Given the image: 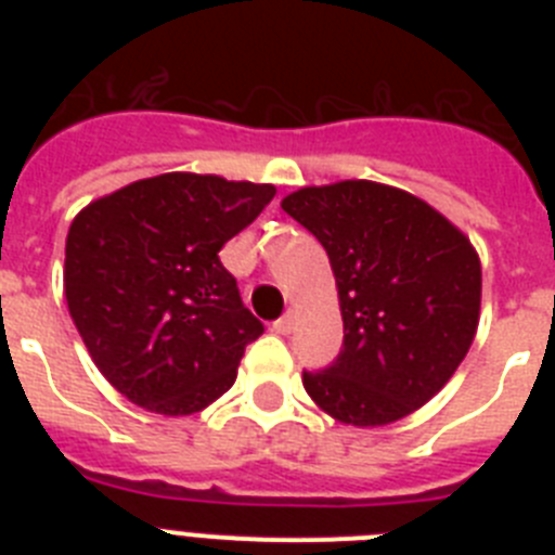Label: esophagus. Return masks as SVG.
Wrapping results in <instances>:
<instances>
[{
  "label": "esophagus",
  "mask_w": 555,
  "mask_h": 555,
  "mask_svg": "<svg viewBox=\"0 0 555 555\" xmlns=\"http://www.w3.org/2000/svg\"><path fill=\"white\" fill-rule=\"evenodd\" d=\"M272 327H274V333H281V336H288V333L294 331V313H292V311H288V313H283L281 320L274 322Z\"/></svg>",
  "instance_id": "obj_1"
}]
</instances>
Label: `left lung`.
Listing matches in <instances>:
<instances>
[{
    "instance_id": "left-lung-1",
    "label": "left lung",
    "mask_w": 555,
    "mask_h": 555,
    "mask_svg": "<svg viewBox=\"0 0 555 555\" xmlns=\"http://www.w3.org/2000/svg\"><path fill=\"white\" fill-rule=\"evenodd\" d=\"M281 208L331 258L345 345L302 372L325 414L380 428L414 414L467 356L480 317L473 242L425 199L372 180L306 185Z\"/></svg>"
}]
</instances>
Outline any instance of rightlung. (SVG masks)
Listing matches in <instances>:
<instances>
[{
    "mask_svg": "<svg viewBox=\"0 0 555 555\" xmlns=\"http://www.w3.org/2000/svg\"><path fill=\"white\" fill-rule=\"evenodd\" d=\"M274 185L166 171L80 210L66 235L68 313L107 384L146 411L189 416L233 386L263 325L219 249Z\"/></svg>",
    "mask_w": 555,
    "mask_h": 555,
    "instance_id": "add662e5",
    "label": "right lung"
}]
</instances>
